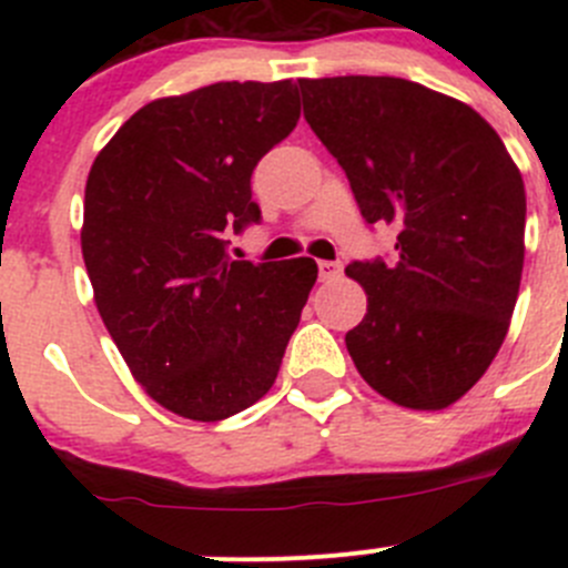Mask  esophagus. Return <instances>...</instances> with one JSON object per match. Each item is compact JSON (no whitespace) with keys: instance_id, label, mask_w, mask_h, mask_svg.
I'll list each match as a JSON object with an SVG mask.
<instances>
[{"instance_id":"obj_1","label":"esophagus","mask_w":568,"mask_h":568,"mask_svg":"<svg viewBox=\"0 0 568 568\" xmlns=\"http://www.w3.org/2000/svg\"><path fill=\"white\" fill-rule=\"evenodd\" d=\"M341 272H343L341 261H318L321 280H335V277H341Z\"/></svg>"}]
</instances>
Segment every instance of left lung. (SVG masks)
Masks as SVG:
<instances>
[{"label": "left lung", "mask_w": 568, "mask_h": 568, "mask_svg": "<svg viewBox=\"0 0 568 568\" xmlns=\"http://www.w3.org/2000/svg\"><path fill=\"white\" fill-rule=\"evenodd\" d=\"M305 120L395 257L346 266L368 313L346 332L359 376L409 409H445L495 359L525 261V183L473 106L395 77L300 79Z\"/></svg>", "instance_id": "8db88e82"}]
</instances>
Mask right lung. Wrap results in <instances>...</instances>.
I'll list each match as a JSON object with an SVG mask.
<instances>
[{
	"label": "right lung",
	"instance_id": "add662e5",
	"mask_svg": "<svg viewBox=\"0 0 568 568\" xmlns=\"http://www.w3.org/2000/svg\"><path fill=\"white\" fill-rule=\"evenodd\" d=\"M300 120V88L216 82L151 101L95 156L82 255L134 379L189 420H225L277 379L318 277L313 257L233 261L261 222L250 178Z\"/></svg>",
	"mask_w": 568,
	"mask_h": 568
}]
</instances>
